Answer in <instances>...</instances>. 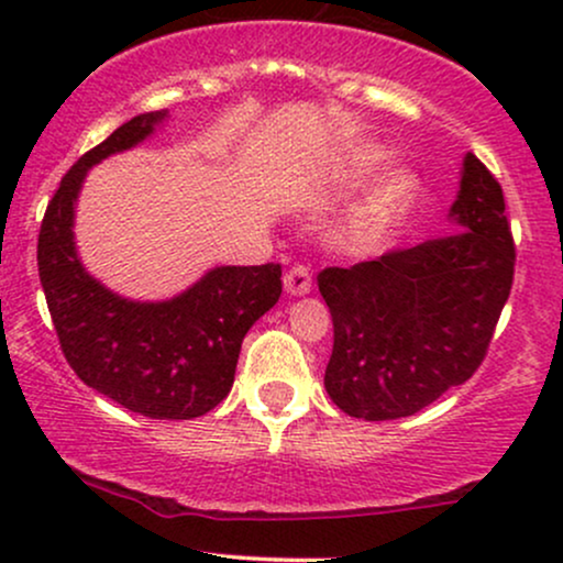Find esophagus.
<instances>
[{
  "mask_svg": "<svg viewBox=\"0 0 563 563\" xmlns=\"http://www.w3.org/2000/svg\"><path fill=\"white\" fill-rule=\"evenodd\" d=\"M283 286H286L290 296L309 294V288H312V273H309L307 264L296 262L294 267H288L286 275H283Z\"/></svg>",
  "mask_w": 563,
  "mask_h": 563,
  "instance_id": "esophagus-1",
  "label": "esophagus"
}]
</instances>
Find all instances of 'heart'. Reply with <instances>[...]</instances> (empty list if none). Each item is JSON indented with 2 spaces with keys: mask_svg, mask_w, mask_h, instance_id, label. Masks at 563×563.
<instances>
[{
  "mask_svg": "<svg viewBox=\"0 0 563 563\" xmlns=\"http://www.w3.org/2000/svg\"><path fill=\"white\" fill-rule=\"evenodd\" d=\"M386 161V151H380L378 145H360L354 151H349L344 158L335 164L333 179L339 185H357L365 177H371ZM418 196V177L416 172L399 169L386 172L378 179L376 187L371 190V196L363 203L357 214V238L371 249H376L397 230V224L402 222V217L410 209V203Z\"/></svg>",
  "mask_w": 563,
  "mask_h": 563,
  "instance_id": "1",
  "label": "heart"
}]
</instances>
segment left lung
Segmentation results:
<instances>
[{"label":"left lung","instance_id":"left-lung-1","mask_svg":"<svg viewBox=\"0 0 563 563\" xmlns=\"http://www.w3.org/2000/svg\"><path fill=\"white\" fill-rule=\"evenodd\" d=\"M450 217L463 230L318 275L333 318L325 389L346 416L394 421L474 376L514 286L503 187L474 153Z\"/></svg>","mask_w":563,"mask_h":563}]
</instances>
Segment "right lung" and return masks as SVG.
Instances as JSON below:
<instances>
[{"label": "right lung", "instance_id": "add662e5", "mask_svg": "<svg viewBox=\"0 0 563 563\" xmlns=\"http://www.w3.org/2000/svg\"><path fill=\"white\" fill-rule=\"evenodd\" d=\"M166 119L140 113L70 166L38 230V280L68 365L126 410L190 421L228 397L243 335L283 294L280 264L217 267L169 301L121 299L87 275L74 245V203L89 166L129 151Z\"/></svg>", "mask_w": 563, "mask_h": 563}]
</instances>
